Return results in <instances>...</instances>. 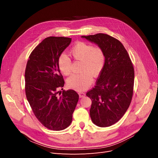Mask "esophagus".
<instances>
[{
	"instance_id": "esophagus-1",
	"label": "esophagus",
	"mask_w": 158,
	"mask_h": 158,
	"mask_svg": "<svg viewBox=\"0 0 158 158\" xmlns=\"http://www.w3.org/2000/svg\"><path fill=\"white\" fill-rule=\"evenodd\" d=\"M78 94H79V97L80 98H83L84 96H85V93H84V92H79L78 93Z\"/></svg>"
}]
</instances>
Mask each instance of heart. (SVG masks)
Instances as JSON below:
<instances>
[{
  "label": "heart",
  "instance_id": "1",
  "mask_svg": "<svg viewBox=\"0 0 158 158\" xmlns=\"http://www.w3.org/2000/svg\"><path fill=\"white\" fill-rule=\"evenodd\" d=\"M70 53L76 60L82 62V73L71 75L67 80L68 85L78 91L85 89L92 83V74L98 76L103 69L106 63L105 52L99 46L94 47L88 43L79 41L73 46ZM58 66L63 74H70L72 69L70 59L66 54H61L58 59Z\"/></svg>",
  "mask_w": 158,
  "mask_h": 158
}]
</instances>
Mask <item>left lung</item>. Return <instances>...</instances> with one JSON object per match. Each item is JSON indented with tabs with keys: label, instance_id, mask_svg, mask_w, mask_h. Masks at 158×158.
Listing matches in <instances>:
<instances>
[{
	"label": "left lung",
	"instance_id": "left-lung-1",
	"mask_svg": "<svg viewBox=\"0 0 158 158\" xmlns=\"http://www.w3.org/2000/svg\"><path fill=\"white\" fill-rule=\"evenodd\" d=\"M82 37L102 47L106 55L96 85L86 93L92 100L90 117L98 127L111 126L125 114L131 102L135 80L132 61L125 47L115 38L104 33Z\"/></svg>",
	"mask_w": 158,
	"mask_h": 158
}]
</instances>
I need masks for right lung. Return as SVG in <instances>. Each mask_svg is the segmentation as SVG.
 <instances>
[{"label": "right lung", "instance_id": "right-lung-1", "mask_svg": "<svg viewBox=\"0 0 158 158\" xmlns=\"http://www.w3.org/2000/svg\"><path fill=\"white\" fill-rule=\"evenodd\" d=\"M71 40L64 37L45 38L31 52L25 70L27 101L38 121L52 131L64 130L70 125L79 99L73 89L57 95L64 84L58 59Z\"/></svg>", "mask_w": 158, "mask_h": 158}]
</instances>
